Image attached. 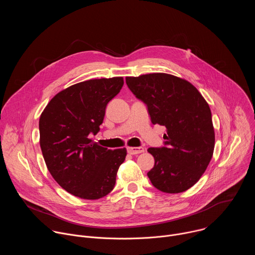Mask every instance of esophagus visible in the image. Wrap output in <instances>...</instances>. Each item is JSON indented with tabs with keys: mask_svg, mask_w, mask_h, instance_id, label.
Listing matches in <instances>:
<instances>
[{
	"mask_svg": "<svg viewBox=\"0 0 255 255\" xmlns=\"http://www.w3.org/2000/svg\"><path fill=\"white\" fill-rule=\"evenodd\" d=\"M127 151L130 154H139V153L144 152V148L143 147H128Z\"/></svg>",
	"mask_w": 255,
	"mask_h": 255,
	"instance_id": "34e87169",
	"label": "esophagus"
}]
</instances>
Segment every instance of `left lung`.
I'll return each mask as SVG.
<instances>
[{"mask_svg":"<svg viewBox=\"0 0 255 255\" xmlns=\"http://www.w3.org/2000/svg\"><path fill=\"white\" fill-rule=\"evenodd\" d=\"M135 97L146 104L152 124L165 126L164 146L148 148L154 166L147 172L159 191L177 194L192 188L208 167L215 132L210 107L188 81L168 74L127 77Z\"/></svg>","mask_w":255,"mask_h":255,"instance_id":"8db88e82","label":"left lung"}]
</instances>
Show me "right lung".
I'll return each mask as SVG.
<instances>
[{
    "instance_id": "right-lung-1",
    "label": "right lung",
    "mask_w": 255,
    "mask_h": 255,
    "mask_svg": "<svg viewBox=\"0 0 255 255\" xmlns=\"http://www.w3.org/2000/svg\"><path fill=\"white\" fill-rule=\"evenodd\" d=\"M123 78L89 80L56 94L39 119L40 147L56 183L69 194L98 200L114 189L126 148L111 150L89 138L103 123L107 104Z\"/></svg>"
}]
</instances>
